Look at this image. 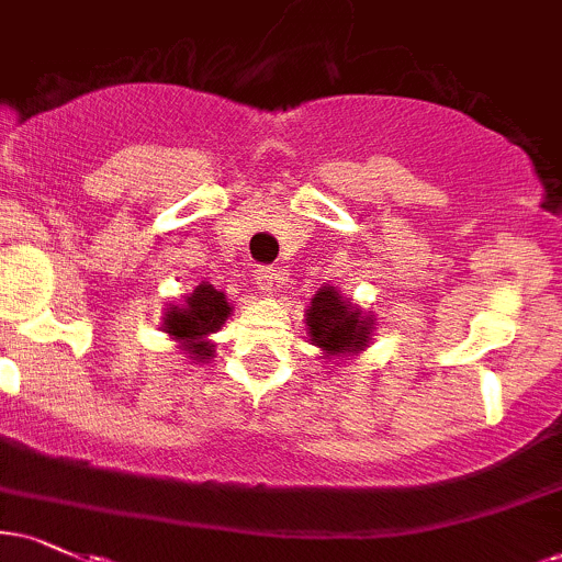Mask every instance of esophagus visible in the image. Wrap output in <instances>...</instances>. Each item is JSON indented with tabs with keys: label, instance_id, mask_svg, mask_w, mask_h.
Masks as SVG:
<instances>
[{
	"label": "esophagus",
	"instance_id": "esophagus-1",
	"mask_svg": "<svg viewBox=\"0 0 562 562\" xmlns=\"http://www.w3.org/2000/svg\"><path fill=\"white\" fill-rule=\"evenodd\" d=\"M254 280H256V288H259L261 293L272 295L274 290L280 288L282 272L277 267H259V269H254Z\"/></svg>",
	"mask_w": 562,
	"mask_h": 562
}]
</instances>
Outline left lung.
<instances>
[{
  "label": "left lung",
  "instance_id": "left-lung-1",
  "mask_svg": "<svg viewBox=\"0 0 562 562\" xmlns=\"http://www.w3.org/2000/svg\"><path fill=\"white\" fill-rule=\"evenodd\" d=\"M375 314H367L357 303L340 295L338 288L322 285L306 308V335L322 351L325 362L359 357L372 344Z\"/></svg>",
  "mask_w": 562,
  "mask_h": 562
}]
</instances>
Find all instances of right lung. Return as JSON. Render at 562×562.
Wrapping results in <instances>:
<instances>
[{"instance_id": "add662e5", "label": "right lung", "mask_w": 562, "mask_h": 562, "mask_svg": "<svg viewBox=\"0 0 562 562\" xmlns=\"http://www.w3.org/2000/svg\"><path fill=\"white\" fill-rule=\"evenodd\" d=\"M232 308L235 306L224 295V290L203 282L192 293H187L182 303H169L160 330L171 335V340L179 351L187 353V359L205 364L216 353L211 335L222 330Z\"/></svg>"}]
</instances>
